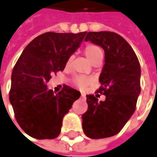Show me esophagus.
Wrapping results in <instances>:
<instances>
[{"label": "esophagus", "instance_id": "obj_1", "mask_svg": "<svg viewBox=\"0 0 157 157\" xmlns=\"http://www.w3.org/2000/svg\"><path fill=\"white\" fill-rule=\"evenodd\" d=\"M81 98H85V95H84L83 93H82V94H81Z\"/></svg>", "mask_w": 157, "mask_h": 157}]
</instances>
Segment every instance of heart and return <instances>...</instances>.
<instances>
[{"mask_svg":"<svg viewBox=\"0 0 157 157\" xmlns=\"http://www.w3.org/2000/svg\"><path fill=\"white\" fill-rule=\"evenodd\" d=\"M84 55L87 57V59L93 64L100 60H102V57H103L102 50L98 46H95V45L86 46V48H84ZM70 62H71V59L69 58L67 61V64H70ZM74 82L77 87L82 89L90 83V80L83 76H76L74 79Z\"/></svg>","mask_w":157,"mask_h":157,"instance_id":"1","label":"heart"}]
</instances>
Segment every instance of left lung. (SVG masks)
<instances>
[{"label":"left lung","instance_id":"left-lung-1","mask_svg":"<svg viewBox=\"0 0 157 157\" xmlns=\"http://www.w3.org/2000/svg\"><path fill=\"white\" fill-rule=\"evenodd\" d=\"M85 41L104 50L105 64L100 75V94L86 95L88 109L82 114V129L90 138H105L117 135L136 109L140 93L141 69L131 46L117 33L88 32Z\"/></svg>","mask_w":157,"mask_h":157}]
</instances>
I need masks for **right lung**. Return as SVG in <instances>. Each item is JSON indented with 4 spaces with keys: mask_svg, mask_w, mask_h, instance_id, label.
<instances>
[{
    "mask_svg": "<svg viewBox=\"0 0 157 157\" xmlns=\"http://www.w3.org/2000/svg\"><path fill=\"white\" fill-rule=\"evenodd\" d=\"M87 32H47L23 50L11 74L10 101L24 132L36 139H53L81 93L64 85L58 93L48 89L51 75L63 71Z\"/></svg>",
    "mask_w": 157,
    "mask_h": 157,
    "instance_id": "obj_1",
    "label": "right lung"
}]
</instances>
